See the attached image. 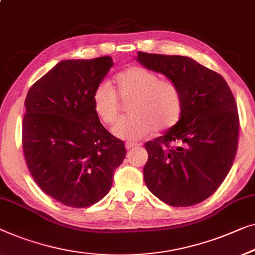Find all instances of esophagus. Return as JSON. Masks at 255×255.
<instances>
[{
    "label": "esophagus",
    "instance_id": "obj_1",
    "mask_svg": "<svg viewBox=\"0 0 255 255\" xmlns=\"http://www.w3.org/2000/svg\"><path fill=\"white\" fill-rule=\"evenodd\" d=\"M136 146H138V143H135V142L128 141L127 143H125V147H127V149H132V148H134V147H136Z\"/></svg>",
    "mask_w": 255,
    "mask_h": 255
}]
</instances>
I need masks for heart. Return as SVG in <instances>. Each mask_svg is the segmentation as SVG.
Wrapping results in <instances>:
<instances>
[{"instance_id":"heart-1","label":"heart","mask_w":255,"mask_h":255,"mask_svg":"<svg viewBox=\"0 0 255 255\" xmlns=\"http://www.w3.org/2000/svg\"><path fill=\"white\" fill-rule=\"evenodd\" d=\"M121 101L128 102L130 115L114 128L120 138L138 140L154 131L165 132L182 119L184 98L178 85L162 80L157 73L139 65L122 70L114 78V90L102 83L92 95L94 113L103 124H115L121 115Z\"/></svg>"}]
</instances>
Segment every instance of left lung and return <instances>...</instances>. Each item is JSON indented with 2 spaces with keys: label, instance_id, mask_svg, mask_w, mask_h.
Wrapping results in <instances>:
<instances>
[{
  "label": "left lung",
  "instance_id": "obj_1",
  "mask_svg": "<svg viewBox=\"0 0 255 255\" xmlns=\"http://www.w3.org/2000/svg\"><path fill=\"white\" fill-rule=\"evenodd\" d=\"M140 63L178 85L184 98L175 128L145 143L148 190L173 207L197 205L219 189L238 148L234 94L219 73L186 56L138 51Z\"/></svg>",
  "mask_w": 255,
  "mask_h": 255
}]
</instances>
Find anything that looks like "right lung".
<instances>
[{
  "instance_id": "obj_1",
  "label": "right lung",
  "mask_w": 255,
  "mask_h": 255,
  "mask_svg": "<svg viewBox=\"0 0 255 255\" xmlns=\"http://www.w3.org/2000/svg\"><path fill=\"white\" fill-rule=\"evenodd\" d=\"M113 64L110 56L62 61L25 99L21 142L28 170L46 194L69 207L105 198L127 155L124 141L106 130L92 102Z\"/></svg>"
}]
</instances>
